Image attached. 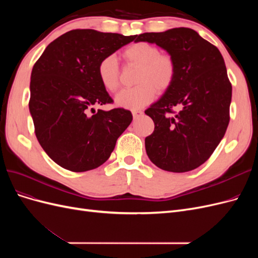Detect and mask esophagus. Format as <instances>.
I'll return each mask as SVG.
<instances>
[{"label": "esophagus", "mask_w": 258, "mask_h": 258, "mask_svg": "<svg viewBox=\"0 0 258 258\" xmlns=\"http://www.w3.org/2000/svg\"><path fill=\"white\" fill-rule=\"evenodd\" d=\"M132 115H134L135 119H138L143 115V112L140 111V110H134V111H132Z\"/></svg>", "instance_id": "1"}]
</instances>
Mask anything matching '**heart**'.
Returning <instances> with one entry per match:
<instances>
[{"instance_id":"b5f03b06","label":"heart","mask_w":258,"mask_h":258,"mask_svg":"<svg viewBox=\"0 0 258 258\" xmlns=\"http://www.w3.org/2000/svg\"><path fill=\"white\" fill-rule=\"evenodd\" d=\"M129 63L140 67L137 76L138 86L120 90L115 97L117 106L137 110L150 104L155 99L156 90L165 91L172 85L175 77V63L167 53H160L155 45L139 42L123 51ZM101 84L108 91H115L119 85L118 62L114 56L104 57L98 66Z\"/></svg>"}]
</instances>
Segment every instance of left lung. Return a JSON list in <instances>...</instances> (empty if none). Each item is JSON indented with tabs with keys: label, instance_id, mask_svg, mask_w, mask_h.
Returning <instances> with one entry per match:
<instances>
[{
	"label": "left lung",
	"instance_id": "left-lung-1",
	"mask_svg": "<svg viewBox=\"0 0 258 258\" xmlns=\"http://www.w3.org/2000/svg\"><path fill=\"white\" fill-rule=\"evenodd\" d=\"M134 40L156 44L175 63L172 85L145 111L155 123L145 138L148 158L169 172L196 169L210 158L229 123L232 89L222 53L189 28L143 33ZM174 106L181 110L170 116Z\"/></svg>",
	"mask_w": 258,
	"mask_h": 258
}]
</instances>
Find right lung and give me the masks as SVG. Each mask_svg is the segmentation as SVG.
<instances>
[{
  "label": "right lung",
  "mask_w": 258,
  "mask_h": 258,
  "mask_svg": "<svg viewBox=\"0 0 258 258\" xmlns=\"http://www.w3.org/2000/svg\"><path fill=\"white\" fill-rule=\"evenodd\" d=\"M135 36L72 30L51 42L36 61L29 110L38 142L60 167L84 172L103 165L131 123L128 110L96 112L93 106L113 102L99 80L100 61Z\"/></svg>",
  "instance_id": "1"
}]
</instances>
